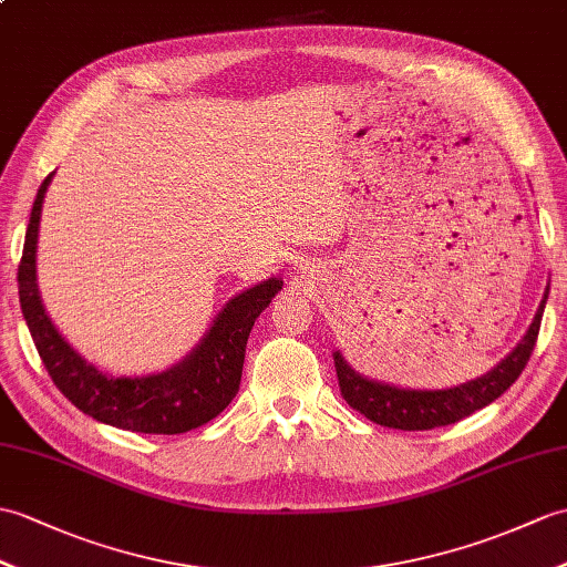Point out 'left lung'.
<instances>
[{
    "label": "left lung",
    "instance_id": "1",
    "mask_svg": "<svg viewBox=\"0 0 567 567\" xmlns=\"http://www.w3.org/2000/svg\"><path fill=\"white\" fill-rule=\"evenodd\" d=\"M548 289L550 285H546V292L542 305H538L534 313V321L526 328V333L515 346V350L483 377H476L466 381V384H458L452 389H403L354 372L350 362L343 358V352L336 350L333 362L338 372L340 393H343V399L354 408V411H360L367 420H372V423L384 427L432 430L458 423V420L468 417L471 413L481 411V408L503 396V393L515 384L536 346Z\"/></svg>",
    "mask_w": 567,
    "mask_h": 567
}]
</instances>
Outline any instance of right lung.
Returning a JSON list of instances; mask_svg holds the SVG:
<instances>
[{
    "label": "right lung",
    "mask_w": 567,
    "mask_h": 567,
    "mask_svg": "<svg viewBox=\"0 0 567 567\" xmlns=\"http://www.w3.org/2000/svg\"><path fill=\"white\" fill-rule=\"evenodd\" d=\"M52 176L38 188L19 266L21 311L50 379L79 411L121 430L181 434L209 423L239 391L248 333L282 289V278H268L231 297L200 343L168 370L135 377L103 372L64 340L38 289V229Z\"/></svg>",
    "instance_id": "1"
}]
</instances>
